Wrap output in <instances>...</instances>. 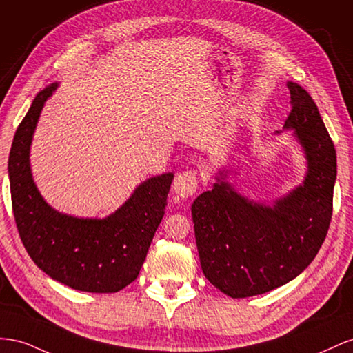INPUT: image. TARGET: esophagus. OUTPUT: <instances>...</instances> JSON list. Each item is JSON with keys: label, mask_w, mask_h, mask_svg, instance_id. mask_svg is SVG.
Masks as SVG:
<instances>
[{"label": "esophagus", "mask_w": 353, "mask_h": 353, "mask_svg": "<svg viewBox=\"0 0 353 353\" xmlns=\"http://www.w3.org/2000/svg\"><path fill=\"white\" fill-rule=\"evenodd\" d=\"M198 189V177L195 170H185L177 173L174 179V192L179 198L192 196Z\"/></svg>", "instance_id": "esophagus-1"}]
</instances>
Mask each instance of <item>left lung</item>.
<instances>
[{"label": "left lung", "mask_w": 353, "mask_h": 353, "mask_svg": "<svg viewBox=\"0 0 353 353\" xmlns=\"http://www.w3.org/2000/svg\"><path fill=\"white\" fill-rule=\"evenodd\" d=\"M291 112L284 128L305 150L303 185L265 205L217 176L192 204L195 239L205 278L232 299L259 296L290 283L315 259L333 214L336 149L305 88L287 83ZM279 133V132H276Z\"/></svg>", "instance_id": "left-lung-1"}]
</instances>
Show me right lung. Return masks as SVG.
<instances>
[{"mask_svg":"<svg viewBox=\"0 0 353 353\" xmlns=\"http://www.w3.org/2000/svg\"><path fill=\"white\" fill-rule=\"evenodd\" d=\"M57 84L39 92L19 124L8 157L12 205L34 263L59 283L87 293H117L137 278L163 220L173 173L150 177L114 214L79 219L50 207L34 183L29 150L39 114Z\"/></svg>","mask_w":353,"mask_h":353,"instance_id":"right-lung-1","label":"right lung"}]
</instances>
